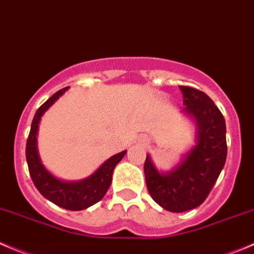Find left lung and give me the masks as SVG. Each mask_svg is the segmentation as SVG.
I'll return each instance as SVG.
<instances>
[{"mask_svg": "<svg viewBox=\"0 0 254 254\" xmlns=\"http://www.w3.org/2000/svg\"><path fill=\"white\" fill-rule=\"evenodd\" d=\"M184 113L197 124V144L172 171L161 174L147 155L145 181L151 197L162 208L185 212L198 207L207 198L227 157L226 123L222 113L206 93L192 87H180Z\"/></svg>", "mask_w": 254, "mask_h": 254, "instance_id": "1", "label": "left lung"}]
</instances>
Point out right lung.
<instances>
[{
    "label": "right lung",
    "instance_id": "right-lung-1",
    "mask_svg": "<svg viewBox=\"0 0 254 254\" xmlns=\"http://www.w3.org/2000/svg\"><path fill=\"white\" fill-rule=\"evenodd\" d=\"M67 89L68 87L54 93L46 103L38 108L34 114L26 144V159L34 186L47 200L65 210L80 211L99 202L104 197L112 184L114 167L124 157L127 151H122L109 157L94 174L80 181H61L44 169L37 152V130H38L39 120L43 113Z\"/></svg>",
    "mask_w": 254,
    "mask_h": 254
}]
</instances>
